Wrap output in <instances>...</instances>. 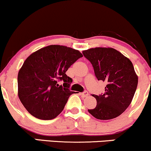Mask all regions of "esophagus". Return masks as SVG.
<instances>
[{"label":"esophagus","instance_id":"obj_1","mask_svg":"<svg viewBox=\"0 0 151 151\" xmlns=\"http://www.w3.org/2000/svg\"><path fill=\"white\" fill-rule=\"evenodd\" d=\"M88 95H89V94H88V91H84V92H83V93H81V95H82V97H88Z\"/></svg>","mask_w":151,"mask_h":151}]
</instances>
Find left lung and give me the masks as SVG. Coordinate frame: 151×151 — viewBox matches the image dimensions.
<instances>
[{
  "label": "left lung",
  "instance_id": "1",
  "mask_svg": "<svg viewBox=\"0 0 151 151\" xmlns=\"http://www.w3.org/2000/svg\"><path fill=\"white\" fill-rule=\"evenodd\" d=\"M83 54L93 65L97 80L107 83L103 94L93 95L97 105L88 111L97 119L117 117L131 104L137 88L138 76L132 61L109 47L92 48Z\"/></svg>",
  "mask_w": 151,
  "mask_h": 151
}]
</instances>
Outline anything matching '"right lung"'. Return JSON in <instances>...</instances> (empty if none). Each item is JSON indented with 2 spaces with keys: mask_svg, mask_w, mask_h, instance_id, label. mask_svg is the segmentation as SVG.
<instances>
[{
  "mask_svg": "<svg viewBox=\"0 0 151 151\" xmlns=\"http://www.w3.org/2000/svg\"><path fill=\"white\" fill-rule=\"evenodd\" d=\"M83 54L79 51L61 45L42 48L24 61L17 76L18 97L30 114L50 120L63 111L73 80L65 72ZM63 81V86L58 84Z\"/></svg>",
  "mask_w": 151,
  "mask_h": 151,
  "instance_id": "right-lung-1",
  "label": "right lung"
}]
</instances>
